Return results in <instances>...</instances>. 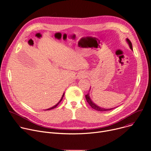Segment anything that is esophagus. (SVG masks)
Listing matches in <instances>:
<instances>
[{
  "label": "esophagus",
  "instance_id": "obj_1",
  "mask_svg": "<svg viewBox=\"0 0 151 151\" xmlns=\"http://www.w3.org/2000/svg\"><path fill=\"white\" fill-rule=\"evenodd\" d=\"M86 76V75L85 73L84 72H81L79 73V75H78V77L79 79H82V78H84Z\"/></svg>",
  "mask_w": 151,
  "mask_h": 151
}]
</instances>
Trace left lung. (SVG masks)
I'll return each mask as SVG.
<instances>
[{
	"label": "left lung",
	"instance_id": "8db88e82",
	"mask_svg": "<svg viewBox=\"0 0 151 151\" xmlns=\"http://www.w3.org/2000/svg\"><path fill=\"white\" fill-rule=\"evenodd\" d=\"M127 42H128V45H129V46L130 47V49L132 50V43L131 42V41L128 39V38H127ZM86 100L87 101V102L88 103V104L94 109H96V110L97 111H109V110H111V109L114 108H108V109H106V108H103L102 107H100L99 106H98L96 104H95L90 99V93H88L86 95Z\"/></svg>",
	"mask_w": 151,
	"mask_h": 151
}]
</instances>
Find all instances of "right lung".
<instances>
[{
    "instance_id": "obj_1",
    "label": "right lung",
    "mask_w": 151,
    "mask_h": 151,
    "mask_svg": "<svg viewBox=\"0 0 151 151\" xmlns=\"http://www.w3.org/2000/svg\"><path fill=\"white\" fill-rule=\"evenodd\" d=\"M64 93H63V96H62V97H61L60 101L55 105H54L53 106H52V107H51V108H48V109H45V110H50V109H53V108H56V107L58 106V104L61 102V101H62V99H63V97H64Z\"/></svg>"
}]
</instances>
